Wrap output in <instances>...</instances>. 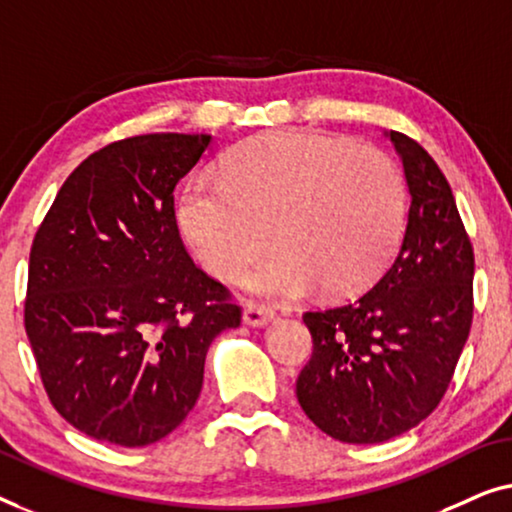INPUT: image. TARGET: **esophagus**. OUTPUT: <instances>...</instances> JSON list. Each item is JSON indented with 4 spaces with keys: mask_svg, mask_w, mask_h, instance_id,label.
Listing matches in <instances>:
<instances>
[{
    "mask_svg": "<svg viewBox=\"0 0 512 512\" xmlns=\"http://www.w3.org/2000/svg\"><path fill=\"white\" fill-rule=\"evenodd\" d=\"M273 320V311L262 304H246L243 308V322L250 327H264L266 322Z\"/></svg>",
    "mask_w": 512,
    "mask_h": 512,
    "instance_id": "34e87169",
    "label": "esophagus"
}]
</instances>
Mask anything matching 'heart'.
Listing matches in <instances>:
<instances>
[{
    "mask_svg": "<svg viewBox=\"0 0 512 512\" xmlns=\"http://www.w3.org/2000/svg\"><path fill=\"white\" fill-rule=\"evenodd\" d=\"M178 222L194 255L220 280L239 276L266 241L269 255L243 276L250 290L297 299L315 285L350 294L378 278L406 227L397 164L373 146L313 132H266L194 176Z\"/></svg>",
    "mask_w": 512,
    "mask_h": 512,
    "instance_id": "1",
    "label": "heart"
}]
</instances>
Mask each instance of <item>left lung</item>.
Masks as SVG:
<instances>
[{
  "label": "left lung",
  "instance_id": "obj_1",
  "mask_svg": "<svg viewBox=\"0 0 512 512\" xmlns=\"http://www.w3.org/2000/svg\"><path fill=\"white\" fill-rule=\"evenodd\" d=\"M385 136L410 194L397 255L359 299L304 313L313 355L297 399L343 443H383L417 427L448 390L473 320V248L450 183L420 143Z\"/></svg>",
  "mask_w": 512,
  "mask_h": 512
}]
</instances>
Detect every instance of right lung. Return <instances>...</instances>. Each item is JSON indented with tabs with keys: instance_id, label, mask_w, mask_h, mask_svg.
<instances>
[{
	"instance_id": "obj_1",
	"label": "right lung",
	"mask_w": 512,
	"mask_h": 512,
	"mask_svg": "<svg viewBox=\"0 0 512 512\" xmlns=\"http://www.w3.org/2000/svg\"><path fill=\"white\" fill-rule=\"evenodd\" d=\"M211 134H143L78 164L30 253L25 331L69 424L141 448L199 399L208 345L241 325L227 287L187 255L174 190Z\"/></svg>"
}]
</instances>
